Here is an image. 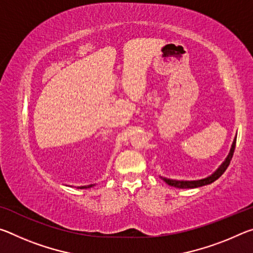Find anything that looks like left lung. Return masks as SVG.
<instances>
[{
	"instance_id": "1",
	"label": "left lung",
	"mask_w": 253,
	"mask_h": 253,
	"mask_svg": "<svg viewBox=\"0 0 253 253\" xmlns=\"http://www.w3.org/2000/svg\"><path fill=\"white\" fill-rule=\"evenodd\" d=\"M235 143H237V137H234L232 146H231L230 153H229L228 157L225 158V161L222 163V164L220 165V168L217 169L215 172H214L212 175H210V176H208V177L202 178V179H198V181H176V179H169V178H165L162 176H161V178H163V181L168 183L169 185L177 187V188H195V187H200L203 185H208V184H211L214 181H216V179L225 172V169H228V166L230 165V162H231V160H232L234 148H235Z\"/></svg>"
}]
</instances>
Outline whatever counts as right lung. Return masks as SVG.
Listing matches in <instances>:
<instances>
[{"instance_id": "add662e5", "label": "right lung", "mask_w": 253, "mask_h": 253, "mask_svg": "<svg viewBox=\"0 0 253 253\" xmlns=\"http://www.w3.org/2000/svg\"><path fill=\"white\" fill-rule=\"evenodd\" d=\"M91 186H93V185H88V186H80L79 188H87V187H91Z\"/></svg>"}]
</instances>
